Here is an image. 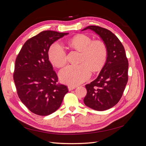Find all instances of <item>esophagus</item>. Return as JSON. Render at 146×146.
<instances>
[{"label":"esophagus","mask_w":146,"mask_h":146,"mask_svg":"<svg viewBox=\"0 0 146 146\" xmlns=\"http://www.w3.org/2000/svg\"><path fill=\"white\" fill-rule=\"evenodd\" d=\"M75 88H76V86H68L69 91H72V90H74Z\"/></svg>","instance_id":"obj_1"}]
</instances>
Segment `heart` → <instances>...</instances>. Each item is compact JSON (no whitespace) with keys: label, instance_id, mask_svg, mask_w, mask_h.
Returning <instances> with one entry per match:
<instances>
[{"label":"heart","instance_id":"obj_1","mask_svg":"<svg viewBox=\"0 0 146 146\" xmlns=\"http://www.w3.org/2000/svg\"><path fill=\"white\" fill-rule=\"evenodd\" d=\"M69 44L81 52L79 60L80 64L66 66L60 71V78L69 85H77L90 78V70L97 72L102 68L107 60V47L104 41L99 39L92 41L90 36L83 34L73 37ZM48 55L52 64L56 67H63L67 63L66 52L59 43L53 44Z\"/></svg>","mask_w":146,"mask_h":146}]
</instances>
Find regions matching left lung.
<instances>
[{"label":"left lung","instance_id":"obj_1","mask_svg":"<svg viewBox=\"0 0 146 146\" xmlns=\"http://www.w3.org/2000/svg\"><path fill=\"white\" fill-rule=\"evenodd\" d=\"M99 35L107 47V58L96 80L87 84L83 101L87 107L104 111L114 107L121 99L128 82L129 62L122 44L111 31L99 26H88Z\"/></svg>","mask_w":146,"mask_h":146}]
</instances>
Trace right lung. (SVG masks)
Returning <instances> with one entry per match:
<instances>
[{"instance_id":"obj_1","label":"right lung","mask_w":146,"mask_h":146,"mask_svg":"<svg viewBox=\"0 0 146 146\" xmlns=\"http://www.w3.org/2000/svg\"><path fill=\"white\" fill-rule=\"evenodd\" d=\"M68 33L43 31L26 41L17 55L13 73L17 93L31 112L47 116L58 110L68 88L58 78L48 60L52 44Z\"/></svg>"}]
</instances>
